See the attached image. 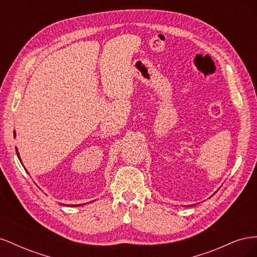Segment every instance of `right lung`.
<instances>
[{"mask_svg":"<svg viewBox=\"0 0 257 257\" xmlns=\"http://www.w3.org/2000/svg\"><path fill=\"white\" fill-rule=\"evenodd\" d=\"M14 137H16V132H14ZM16 152H17V157H18V159H19V161L21 162V159H20V155H19V152H18V150H17V148H16ZM21 164H22V162H21ZM27 170V169H26ZM29 174V173H28ZM83 205V204H82ZM75 206H81V205H73V207H75Z\"/></svg>","mask_w":257,"mask_h":257,"instance_id":"add662e5","label":"right lung"}]
</instances>
